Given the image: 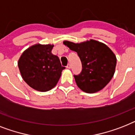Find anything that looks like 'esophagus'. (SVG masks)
<instances>
[{"label": "esophagus", "mask_w": 135, "mask_h": 135, "mask_svg": "<svg viewBox=\"0 0 135 135\" xmlns=\"http://www.w3.org/2000/svg\"><path fill=\"white\" fill-rule=\"evenodd\" d=\"M66 68H67V69H71V65L70 64H68L67 66H66Z\"/></svg>", "instance_id": "obj_1"}]
</instances>
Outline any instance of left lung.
<instances>
[{
  "label": "left lung",
  "instance_id": "8db88e82",
  "mask_svg": "<svg viewBox=\"0 0 135 135\" xmlns=\"http://www.w3.org/2000/svg\"><path fill=\"white\" fill-rule=\"evenodd\" d=\"M64 44L77 52L82 62L81 73L74 75L81 90L97 92L109 83L114 74L117 58L109 47L93 39L80 44L64 41Z\"/></svg>",
  "mask_w": 135,
  "mask_h": 135
}]
</instances>
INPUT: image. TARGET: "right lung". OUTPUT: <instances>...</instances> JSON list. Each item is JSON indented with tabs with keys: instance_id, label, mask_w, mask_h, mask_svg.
<instances>
[{
	"instance_id": "1",
	"label": "right lung",
	"mask_w": 135,
	"mask_h": 135,
	"mask_svg": "<svg viewBox=\"0 0 135 135\" xmlns=\"http://www.w3.org/2000/svg\"><path fill=\"white\" fill-rule=\"evenodd\" d=\"M53 45L35 44L26 50L18 66L24 81L39 91L50 90L57 85L62 70L60 59L52 53Z\"/></svg>"
}]
</instances>
